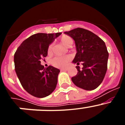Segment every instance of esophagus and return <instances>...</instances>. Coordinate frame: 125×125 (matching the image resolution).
Wrapping results in <instances>:
<instances>
[{"mask_svg":"<svg viewBox=\"0 0 125 125\" xmlns=\"http://www.w3.org/2000/svg\"><path fill=\"white\" fill-rule=\"evenodd\" d=\"M67 70H68V69H67V68H63V69H61V71H66Z\"/></svg>","mask_w":125,"mask_h":125,"instance_id":"1","label":"esophagus"}]
</instances>
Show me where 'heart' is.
<instances>
[{
  "label": "heart",
  "mask_w": 125,
  "mask_h": 125,
  "mask_svg": "<svg viewBox=\"0 0 125 125\" xmlns=\"http://www.w3.org/2000/svg\"><path fill=\"white\" fill-rule=\"evenodd\" d=\"M60 41L64 46L69 47L73 44V39L71 37L66 35H63L60 38ZM52 51V45H49L47 49L48 53H51ZM70 61L69 56H57L54 57L51 61L52 64L56 68H64L67 66L68 63Z\"/></svg>",
  "instance_id": "b5f03b06"
}]
</instances>
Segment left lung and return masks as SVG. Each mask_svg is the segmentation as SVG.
Segmentation results:
<instances>
[{
    "mask_svg": "<svg viewBox=\"0 0 125 125\" xmlns=\"http://www.w3.org/2000/svg\"><path fill=\"white\" fill-rule=\"evenodd\" d=\"M75 42L76 52L73 62L78 66V74L71 78L76 86L91 91L102 83L107 71L109 54L105 43L92 32L83 28H76L65 32ZM83 66L81 70L78 65Z\"/></svg>",
    "mask_w": 125,
    "mask_h": 125,
    "instance_id": "1",
    "label": "left lung"
}]
</instances>
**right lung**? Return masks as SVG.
<instances>
[{
    "instance_id": "obj_1",
    "label": "right lung",
    "mask_w": 125,
    "mask_h": 125,
    "mask_svg": "<svg viewBox=\"0 0 125 125\" xmlns=\"http://www.w3.org/2000/svg\"><path fill=\"white\" fill-rule=\"evenodd\" d=\"M61 34H34L22 42L14 54L17 77L24 89L34 96L44 98L56 89L60 71L52 66L46 69L40 60L47 56L49 44Z\"/></svg>"
}]
</instances>
